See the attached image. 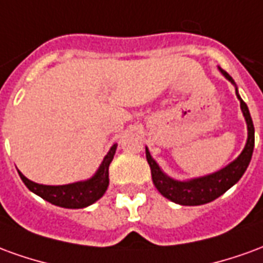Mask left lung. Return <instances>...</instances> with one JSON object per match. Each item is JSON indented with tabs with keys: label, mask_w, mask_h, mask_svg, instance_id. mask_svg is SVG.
<instances>
[{
	"label": "left lung",
	"mask_w": 263,
	"mask_h": 263,
	"mask_svg": "<svg viewBox=\"0 0 263 263\" xmlns=\"http://www.w3.org/2000/svg\"><path fill=\"white\" fill-rule=\"evenodd\" d=\"M221 73L234 84L232 77L227 71L221 70ZM235 92H237V90H235ZM237 97L241 103V109H242V114L245 117V121H247V125H248V141H247L242 154L227 167L221 169L220 172H215L209 176L193 179L189 182H177V180L167 177L163 172L160 171L158 163L152 159L149 151L146 149V160L151 166L152 182L162 196L169 198L173 203L182 204V205H200V204L210 203L217 197H220L221 194L226 193L228 189L232 187L242 177L247 167H248L249 162H251L252 152H254L255 129L247 104L243 103L242 98L238 96V92Z\"/></svg>",
	"instance_id": "obj_1"
}]
</instances>
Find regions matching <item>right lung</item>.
I'll list each match as a JSON object with an SVG mask.
<instances>
[{"mask_svg": "<svg viewBox=\"0 0 263 263\" xmlns=\"http://www.w3.org/2000/svg\"><path fill=\"white\" fill-rule=\"evenodd\" d=\"M115 149H117V143L111 146L97 173L86 182L71 183L65 186H45V184L31 182L21 172L18 173L26 187L49 203L65 209H84L87 205L96 203L98 198L103 197V194L108 187V167L114 158Z\"/></svg>", "mask_w": 263, "mask_h": 263, "instance_id": "obj_1", "label": "right lung"}]
</instances>
